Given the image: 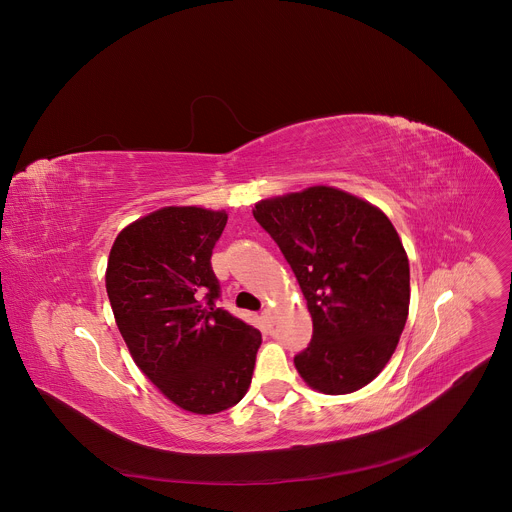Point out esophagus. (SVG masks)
Here are the masks:
<instances>
[{"instance_id":"obj_1","label":"esophagus","mask_w":512,"mask_h":512,"mask_svg":"<svg viewBox=\"0 0 512 512\" xmlns=\"http://www.w3.org/2000/svg\"><path fill=\"white\" fill-rule=\"evenodd\" d=\"M261 315H263V319H265V323H269V325H271V323H273V309H271V307H267V309H263V313H261Z\"/></svg>"}]
</instances>
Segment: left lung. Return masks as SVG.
I'll return each instance as SVG.
<instances>
[{
  "instance_id": "left-lung-1",
  "label": "left lung",
  "mask_w": 512,
  "mask_h": 512,
  "mask_svg": "<svg viewBox=\"0 0 512 512\" xmlns=\"http://www.w3.org/2000/svg\"><path fill=\"white\" fill-rule=\"evenodd\" d=\"M307 299L313 337L293 364L321 394L368 386L390 362L410 307V263L382 209L315 185L255 203Z\"/></svg>"
}]
</instances>
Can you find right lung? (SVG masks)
Masks as SVG:
<instances>
[{
    "label": "right lung",
    "mask_w": 512,
    "mask_h": 512,
    "mask_svg": "<svg viewBox=\"0 0 512 512\" xmlns=\"http://www.w3.org/2000/svg\"><path fill=\"white\" fill-rule=\"evenodd\" d=\"M225 225L227 211L162 207L118 233L106 267L134 364L164 398L203 416L241 402L261 346L259 329L213 303L211 255Z\"/></svg>",
    "instance_id": "add662e5"
}]
</instances>
